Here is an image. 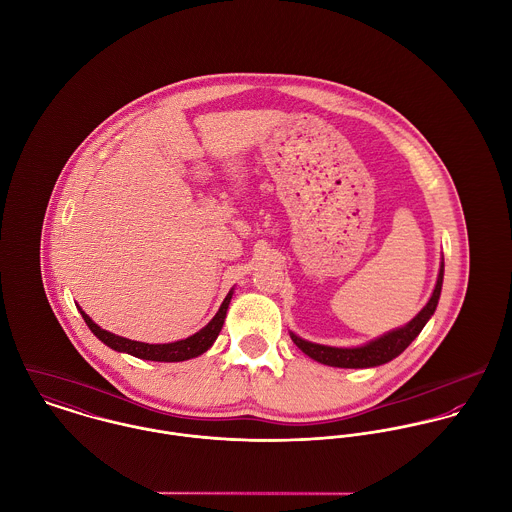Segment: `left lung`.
Here are the masks:
<instances>
[{
  "mask_svg": "<svg viewBox=\"0 0 512 512\" xmlns=\"http://www.w3.org/2000/svg\"><path fill=\"white\" fill-rule=\"evenodd\" d=\"M443 284V258L439 264L438 282L430 295L428 303L422 307V311L408 321L406 325L392 329L372 341H368L361 347H329L305 341L290 331L293 343L297 349H301L309 359L321 363V365L337 366V368H370L380 366L392 359H396L400 353L406 351V347L420 335V331L426 327L430 317L434 315L438 307L439 295Z\"/></svg>",
  "mask_w": 512,
  "mask_h": 512,
  "instance_id": "left-lung-1",
  "label": "left lung"
}]
</instances>
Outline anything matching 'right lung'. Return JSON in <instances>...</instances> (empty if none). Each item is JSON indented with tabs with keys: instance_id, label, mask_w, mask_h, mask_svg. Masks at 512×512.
Listing matches in <instances>:
<instances>
[{
	"instance_id": "add662e5",
	"label": "right lung",
	"mask_w": 512,
	"mask_h": 512,
	"mask_svg": "<svg viewBox=\"0 0 512 512\" xmlns=\"http://www.w3.org/2000/svg\"><path fill=\"white\" fill-rule=\"evenodd\" d=\"M232 293H234V288L226 293V297H224V301H222L217 315H215L201 331H197L195 335H191V337H187V339L173 341V343H142V341H132V339L114 335V333H110V331L98 327V325L82 311V307H78V305H76V307H78V311H80L84 323L88 325V329H90L104 345H108L110 349H114V351H118V353L132 355V357H136V359H144V361L181 363V361L195 359V357L207 353V351L213 347V343L217 341L220 329H222V325H224V317H226V311H228Z\"/></svg>"
}]
</instances>
